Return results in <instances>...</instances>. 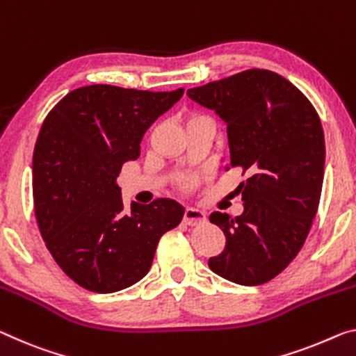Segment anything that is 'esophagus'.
Returning <instances> with one entry per match:
<instances>
[{
	"instance_id": "esophagus-1",
	"label": "esophagus",
	"mask_w": 356,
	"mask_h": 356,
	"mask_svg": "<svg viewBox=\"0 0 356 356\" xmlns=\"http://www.w3.org/2000/svg\"><path fill=\"white\" fill-rule=\"evenodd\" d=\"M183 221L188 224V226H197V224L205 222V213L197 209H193V207H188V209L184 210Z\"/></svg>"
}]
</instances>
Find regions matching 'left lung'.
Instances as JSON below:
<instances>
[{
  "label": "left lung",
  "instance_id": "1",
  "mask_svg": "<svg viewBox=\"0 0 356 356\" xmlns=\"http://www.w3.org/2000/svg\"><path fill=\"white\" fill-rule=\"evenodd\" d=\"M188 95L227 124L229 167L248 175L238 186L242 215H210L226 247L209 266L238 285H262L296 258L318 210L325 170L320 116L296 86L269 70H245Z\"/></svg>",
  "mask_w": 356,
  "mask_h": 356
}]
</instances>
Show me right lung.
<instances>
[{"label": "right lung", "instance_id": "right-lung-1", "mask_svg": "<svg viewBox=\"0 0 356 356\" xmlns=\"http://www.w3.org/2000/svg\"><path fill=\"white\" fill-rule=\"evenodd\" d=\"M184 90L79 87L54 106L33 152V202L47 250L71 280L114 293L143 278L159 238L183 220L172 199L124 207L116 178Z\"/></svg>", "mask_w": 356, "mask_h": 356}]
</instances>
